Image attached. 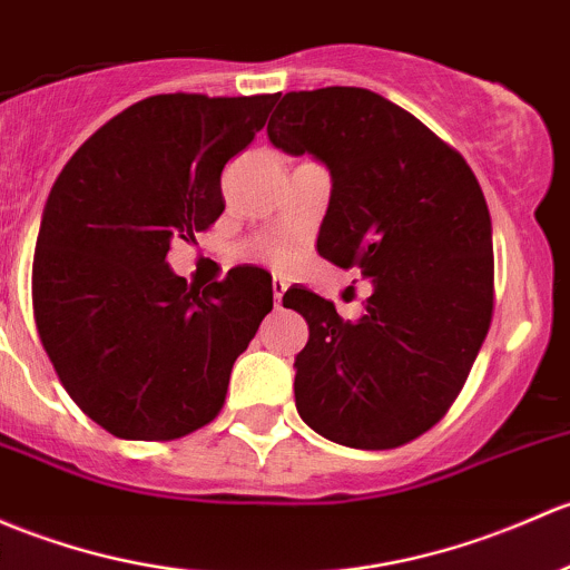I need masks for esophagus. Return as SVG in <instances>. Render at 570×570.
<instances>
[{
    "label": "esophagus",
    "mask_w": 570,
    "mask_h": 570,
    "mask_svg": "<svg viewBox=\"0 0 570 570\" xmlns=\"http://www.w3.org/2000/svg\"><path fill=\"white\" fill-rule=\"evenodd\" d=\"M284 295H286V284L281 278L273 281V297H275V305L281 308V303H284Z\"/></svg>",
    "instance_id": "1"
}]
</instances>
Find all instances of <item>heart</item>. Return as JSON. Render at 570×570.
Instances as JSON below:
<instances>
[{"label":"heart","mask_w":570,"mask_h":570,"mask_svg":"<svg viewBox=\"0 0 570 570\" xmlns=\"http://www.w3.org/2000/svg\"><path fill=\"white\" fill-rule=\"evenodd\" d=\"M248 254L262 259L269 267H289L292 259H295V248H292L289 243H284V239L273 237L254 239V243L248 245Z\"/></svg>","instance_id":"obj_1"}]
</instances>
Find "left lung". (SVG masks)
Listing matches in <instances>:
<instances>
[{
  "label": "left lung",
  "instance_id": "obj_1",
  "mask_svg": "<svg viewBox=\"0 0 570 570\" xmlns=\"http://www.w3.org/2000/svg\"><path fill=\"white\" fill-rule=\"evenodd\" d=\"M267 136L331 169L316 248L374 286L357 322L301 286L284 295L308 322L297 412L338 445H406L451 410L494 314L481 185L451 144L371 89L286 92Z\"/></svg>",
  "mask_w": 570,
  "mask_h": 570
}]
</instances>
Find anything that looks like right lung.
Here are the masks:
<instances>
[{"mask_svg":"<svg viewBox=\"0 0 570 570\" xmlns=\"http://www.w3.org/2000/svg\"><path fill=\"white\" fill-rule=\"evenodd\" d=\"M278 95H153L109 119L53 183L32 262L35 325L59 382L119 440L207 426L273 311L259 267L196 292L166 265L224 213L220 171Z\"/></svg>","mask_w":570,"mask_h":570,"instance_id":"obj_1","label":"right lung"}]
</instances>
